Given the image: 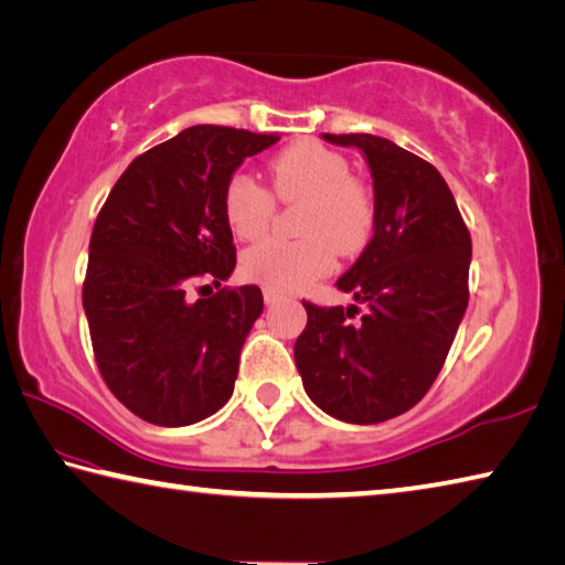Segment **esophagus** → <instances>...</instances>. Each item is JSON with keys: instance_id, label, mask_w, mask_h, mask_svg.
Masks as SVG:
<instances>
[{"instance_id": "1", "label": "esophagus", "mask_w": 565, "mask_h": 565, "mask_svg": "<svg viewBox=\"0 0 565 565\" xmlns=\"http://www.w3.org/2000/svg\"><path fill=\"white\" fill-rule=\"evenodd\" d=\"M263 300L268 302V305H273V302H278V300H280V295H278V292H273V290H268V287H265V290H263Z\"/></svg>"}]
</instances>
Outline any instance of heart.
I'll return each instance as SVG.
<instances>
[{
	"instance_id": "heart-1",
	"label": "heart",
	"mask_w": 565,
	"mask_h": 565,
	"mask_svg": "<svg viewBox=\"0 0 565 565\" xmlns=\"http://www.w3.org/2000/svg\"><path fill=\"white\" fill-rule=\"evenodd\" d=\"M270 182L282 201L305 204L300 241H263L243 253L248 280L273 292H295L334 268V248L354 255L366 246L374 226V206L366 189L351 179L342 154L317 142H297L270 162ZM231 231L243 241L265 233L273 216V196L248 174H233L223 194Z\"/></svg>"
}]
</instances>
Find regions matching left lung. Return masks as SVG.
Returning a JSON list of instances; mask_svg holds the SVG:
<instances>
[{
    "label": "left lung",
    "mask_w": 565,
    "mask_h": 565,
    "mask_svg": "<svg viewBox=\"0 0 565 565\" xmlns=\"http://www.w3.org/2000/svg\"><path fill=\"white\" fill-rule=\"evenodd\" d=\"M356 147L374 179V238L337 280L349 307L302 302L295 342L305 393L337 420L406 413L435 376L467 310L472 241L438 169L376 135H322ZM365 307L359 320L358 307Z\"/></svg>",
    "instance_id": "obj_1"
}]
</instances>
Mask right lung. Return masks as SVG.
<instances>
[{
    "mask_svg": "<svg viewBox=\"0 0 565 565\" xmlns=\"http://www.w3.org/2000/svg\"><path fill=\"white\" fill-rule=\"evenodd\" d=\"M278 140L236 127H186L137 157L100 209L83 310L105 383L147 423L194 425L233 396L241 349L263 312L260 287H222L196 303L188 287L231 278L226 184L243 159Z\"/></svg>",
    "mask_w": 565,
    "mask_h": 565,
    "instance_id": "right-lung-1",
    "label": "right lung"
}]
</instances>
